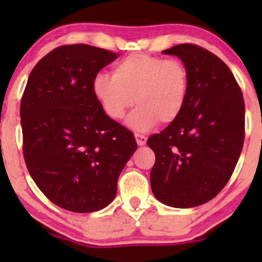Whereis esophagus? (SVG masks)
Masks as SVG:
<instances>
[{
  "label": "esophagus",
  "instance_id": "1",
  "mask_svg": "<svg viewBox=\"0 0 262 262\" xmlns=\"http://www.w3.org/2000/svg\"><path fill=\"white\" fill-rule=\"evenodd\" d=\"M135 140H137L138 145H145L146 143V137L143 134H139V133H135Z\"/></svg>",
  "mask_w": 262,
  "mask_h": 262
}]
</instances>
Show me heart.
<instances>
[{"label": "heart", "instance_id": "obj_1", "mask_svg": "<svg viewBox=\"0 0 262 262\" xmlns=\"http://www.w3.org/2000/svg\"><path fill=\"white\" fill-rule=\"evenodd\" d=\"M189 73L182 61L145 53H134L117 62L113 75L100 73L92 80V92L103 112L122 119L134 100L138 106L128 124L146 132L170 124L181 116L188 98Z\"/></svg>", "mask_w": 262, "mask_h": 262}]
</instances>
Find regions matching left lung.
<instances>
[{"mask_svg":"<svg viewBox=\"0 0 262 262\" xmlns=\"http://www.w3.org/2000/svg\"><path fill=\"white\" fill-rule=\"evenodd\" d=\"M182 60L189 91L181 116L146 144L155 152L154 196L166 206L191 208L214 198L233 175L245 137L243 92L230 69L196 44L162 52Z\"/></svg>","mask_w":262,"mask_h":262,"instance_id":"obj_1","label":"left lung"}]
</instances>
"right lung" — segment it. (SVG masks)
<instances>
[{
	"mask_svg": "<svg viewBox=\"0 0 262 262\" xmlns=\"http://www.w3.org/2000/svg\"><path fill=\"white\" fill-rule=\"evenodd\" d=\"M118 58L87 44L61 45L33 68L20 100L23 156L39 189L76 213L107 207L137 150L130 130L103 112L92 80Z\"/></svg>",
	"mask_w": 262,
	"mask_h": 262,
	"instance_id": "add662e5",
	"label": "right lung"
}]
</instances>
